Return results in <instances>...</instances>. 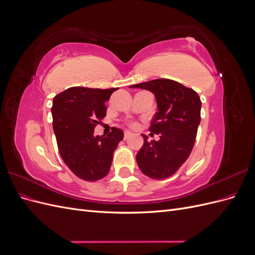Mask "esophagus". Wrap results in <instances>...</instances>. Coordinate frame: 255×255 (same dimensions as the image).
Instances as JSON below:
<instances>
[{
  "label": "esophagus",
  "instance_id": "obj_1",
  "mask_svg": "<svg viewBox=\"0 0 255 255\" xmlns=\"http://www.w3.org/2000/svg\"><path fill=\"white\" fill-rule=\"evenodd\" d=\"M130 135H132V133H130L129 130H126V132H125V139H128V138Z\"/></svg>",
  "mask_w": 255,
  "mask_h": 255
}]
</instances>
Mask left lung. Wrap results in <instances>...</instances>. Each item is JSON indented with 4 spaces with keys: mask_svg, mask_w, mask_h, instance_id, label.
<instances>
[{
    "mask_svg": "<svg viewBox=\"0 0 255 255\" xmlns=\"http://www.w3.org/2000/svg\"><path fill=\"white\" fill-rule=\"evenodd\" d=\"M151 91L155 96L157 113L150 130L159 134V140L148 141L142 135L143 145L136 155L141 172L161 180L175 173L194 148L200 125L201 100L195 90L179 82L157 79L129 86Z\"/></svg>",
    "mask_w": 255,
    "mask_h": 255,
    "instance_id": "1",
    "label": "left lung"
}]
</instances>
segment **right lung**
<instances>
[{"mask_svg":"<svg viewBox=\"0 0 255 255\" xmlns=\"http://www.w3.org/2000/svg\"><path fill=\"white\" fill-rule=\"evenodd\" d=\"M115 90L71 87L53 100L58 151L68 168L82 180L94 182L109 173L114 151L125 136L117 128L106 136L95 135L96 126L106 116L104 103Z\"/></svg>","mask_w":255,"mask_h":255,"instance_id":"1","label":"right lung"}]
</instances>
